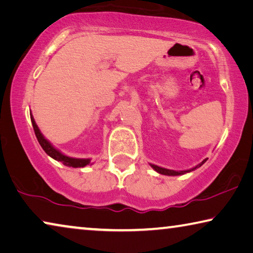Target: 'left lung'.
Instances as JSON below:
<instances>
[{"instance_id":"left-lung-1","label":"left lung","mask_w":253,"mask_h":253,"mask_svg":"<svg viewBox=\"0 0 253 253\" xmlns=\"http://www.w3.org/2000/svg\"><path fill=\"white\" fill-rule=\"evenodd\" d=\"M207 161V159L206 160H204V161L202 162V163H199L197 167H195L194 169L192 170H195V169H197V168H199V167H202L204 163H205ZM151 167L153 168V169L156 171V172H159V173H161V174H166V175H179V174H184L186 173V172H189V171H174V170H169V169H164V168H161V167H158V166H154V164H151Z\"/></svg>"}]
</instances>
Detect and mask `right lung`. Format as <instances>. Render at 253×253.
<instances>
[{
    "label": "right lung",
    "mask_w": 253,
    "mask_h": 253,
    "mask_svg": "<svg viewBox=\"0 0 253 253\" xmlns=\"http://www.w3.org/2000/svg\"><path fill=\"white\" fill-rule=\"evenodd\" d=\"M31 118V123H33V127H34V130H35V134H36V137H37L38 142L40 144V146L42 147V150L46 152V153L51 156V158L55 159L56 161L58 162H62L64 166L66 167H73V168H83L87 166V164L90 163V160L89 159H74V158H69V156L62 154L61 152L56 150L55 147L51 146V144L47 141V139L43 137L42 134L40 133L39 128L37 127L35 123V119L33 116H30Z\"/></svg>",
    "instance_id": "obj_1"
}]
</instances>
